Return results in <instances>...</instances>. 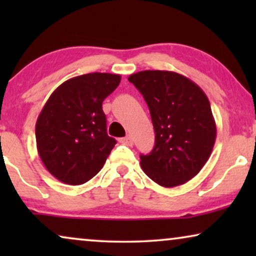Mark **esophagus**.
Masks as SVG:
<instances>
[{"instance_id":"34e87169","label":"esophagus","mask_w":256,"mask_h":256,"mask_svg":"<svg viewBox=\"0 0 256 256\" xmlns=\"http://www.w3.org/2000/svg\"><path fill=\"white\" fill-rule=\"evenodd\" d=\"M120 143H124V144H128V146H132V138L130 135H127L126 138H122L118 140Z\"/></svg>"}]
</instances>
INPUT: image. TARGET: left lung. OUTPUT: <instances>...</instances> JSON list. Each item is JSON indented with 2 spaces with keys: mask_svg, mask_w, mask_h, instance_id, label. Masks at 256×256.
Returning a JSON list of instances; mask_svg holds the SVG:
<instances>
[{
  "mask_svg": "<svg viewBox=\"0 0 256 256\" xmlns=\"http://www.w3.org/2000/svg\"><path fill=\"white\" fill-rule=\"evenodd\" d=\"M128 80L148 104L155 146L141 155L146 176L160 186L174 188L194 178L208 162L216 127L211 104L200 87L172 71H141Z\"/></svg>",
  "mask_w": 256,
  "mask_h": 256,
  "instance_id": "8db88e82",
  "label": "left lung"
}]
</instances>
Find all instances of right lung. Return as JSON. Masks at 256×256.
<instances>
[{"label":"right lung","instance_id":"obj_1","mask_svg":"<svg viewBox=\"0 0 256 256\" xmlns=\"http://www.w3.org/2000/svg\"><path fill=\"white\" fill-rule=\"evenodd\" d=\"M121 76L94 72L66 80L54 90L36 122L42 162L70 185L88 182L102 169L116 141L107 134L102 102Z\"/></svg>","mask_w":256,"mask_h":256}]
</instances>
